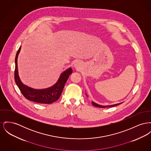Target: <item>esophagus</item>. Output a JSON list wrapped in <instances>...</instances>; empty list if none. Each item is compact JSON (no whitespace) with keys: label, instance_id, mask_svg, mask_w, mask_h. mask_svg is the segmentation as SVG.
<instances>
[{"label":"esophagus","instance_id":"1","mask_svg":"<svg viewBox=\"0 0 151 151\" xmlns=\"http://www.w3.org/2000/svg\"><path fill=\"white\" fill-rule=\"evenodd\" d=\"M80 66H81V63H80L79 62H76L75 63V64H74V67L76 68H77V69H78L79 68H80Z\"/></svg>","mask_w":151,"mask_h":151}]
</instances>
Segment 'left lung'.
<instances>
[{
  "instance_id": "8db88e82",
  "label": "left lung",
  "mask_w": 151,
  "mask_h": 151,
  "mask_svg": "<svg viewBox=\"0 0 151 151\" xmlns=\"http://www.w3.org/2000/svg\"><path fill=\"white\" fill-rule=\"evenodd\" d=\"M92 105H93V106H96V107H99V108H106V107H112V106H117V105H119V104H121V103L116 104H114V105H111V106H101V105H99V104H96V103H94L93 101H92Z\"/></svg>"
}]
</instances>
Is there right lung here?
Returning a JSON list of instances; mask_svg holds the SVG:
<instances>
[{
	"label": "right lung",
	"mask_w": 151,
	"mask_h": 151,
	"mask_svg": "<svg viewBox=\"0 0 151 151\" xmlns=\"http://www.w3.org/2000/svg\"><path fill=\"white\" fill-rule=\"evenodd\" d=\"M20 49L21 47L19 48L15 57L14 78L15 83L23 95L28 100L38 103L51 104L58 100L62 93L66 81L72 73V68H70L66 71H64L58 81L53 86L50 88L42 89H36L30 88L22 83L18 75L17 60Z\"/></svg>",
	"instance_id": "right-lung-1"
}]
</instances>
